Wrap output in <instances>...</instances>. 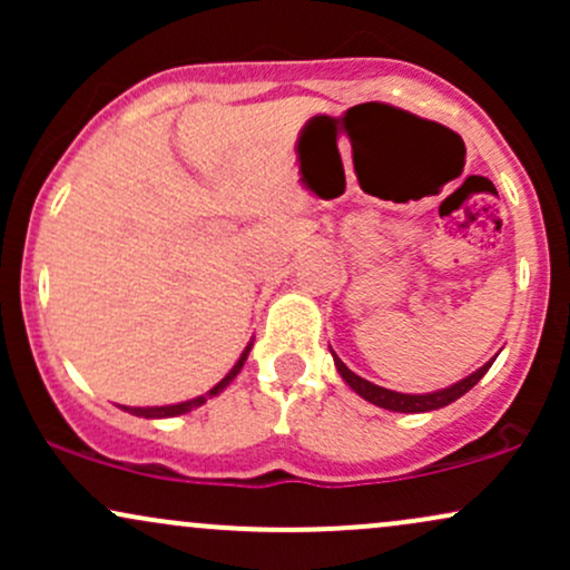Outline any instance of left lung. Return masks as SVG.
<instances>
[{
    "mask_svg": "<svg viewBox=\"0 0 570 570\" xmlns=\"http://www.w3.org/2000/svg\"><path fill=\"white\" fill-rule=\"evenodd\" d=\"M332 356H335V367L340 372V377H343V381L348 383L358 396L367 399V402L375 404V407H383L391 412H431V410L448 407L450 402H455V399H461L466 391H472L474 385L482 381V375L490 370V364L495 362V358H490L488 364H482V367L472 372V375L463 377V381H458L453 385H448V389L431 391V394H399V391L383 389V385H375V383L364 381V377H358L356 372H351L343 362H340L335 351H332Z\"/></svg>",
    "mask_w": 570,
    "mask_h": 570,
    "instance_id": "left-lung-1",
    "label": "left lung"
}]
</instances>
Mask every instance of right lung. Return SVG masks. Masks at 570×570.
Masks as SVG:
<instances>
[{
    "mask_svg": "<svg viewBox=\"0 0 570 570\" xmlns=\"http://www.w3.org/2000/svg\"><path fill=\"white\" fill-rule=\"evenodd\" d=\"M248 351H252V343L246 345L244 353H240V358L233 364V370L227 372V375L222 377V381H219L217 385H214V389L208 391V394L195 396V399H187V402H179V404H163V407H126V404H122V410L130 412V415H136V417H176V415H185V412L200 407V404H206V399L222 394V391H225L227 385H230V383L235 381V375H238L240 367H244V364H246Z\"/></svg>",
    "mask_w": 570,
    "mask_h": 570,
    "instance_id": "obj_1",
    "label": "right lung"
}]
</instances>
